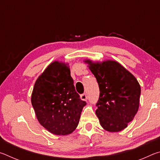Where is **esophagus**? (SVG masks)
Segmentation results:
<instances>
[{
    "instance_id": "obj_1",
    "label": "esophagus",
    "mask_w": 160,
    "mask_h": 160,
    "mask_svg": "<svg viewBox=\"0 0 160 160\" xmlns=\"http://www.w3.org/2000/svg\"><path fill=\"white\" fill-rule=\"evenodd\" d=\"M80 99L83 101H87L88 100V96H87L86 94H82L80 95Z\"/></svg>"
}]
</instances>
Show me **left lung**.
Masks as SVG:
<instances>
[{
  "instance_id": "8db88e82",
  "label": "left lung",
  "mask_w": 160,
  "mask_h": 160,
  "mask_svg": "<svg viewBox=\"0 0 160 160\" xmlns=\"http://www.w3.org/2000/svg\"><path fill=\"white\" fill-rule=\"evenodd\" d=\"M99 88L96 115L103 128L118 132L133 120L139 108L140 86L128 70L115 61H85Z\"/></svg>"
}]
</instances>
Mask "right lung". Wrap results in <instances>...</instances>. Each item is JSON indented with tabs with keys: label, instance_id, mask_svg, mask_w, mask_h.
Instances as JSON below:
<instances>
[{
	"label": "right lung",
	"instance_id": "add662e5",
	"mask_svg": "<svg viewBox=\"0 0 160 160\" xmlns=\"http://www.w3.org/2000/svg\"><path fill=\"white\" fill-rule=\"evenodd\" d=\"M31 102L39 123L57 135L75 131L86 105L75 91L68 64L57 61L37 78Z\"/></svg>",
	"mask_w": 160,
	"mask_h": 160
}]
</instances>
